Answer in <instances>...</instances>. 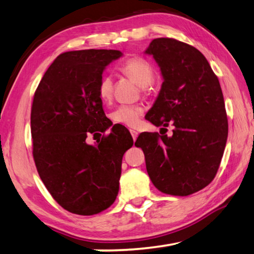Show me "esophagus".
<instances>
[{
    "label": "esophagus",
    "mask_w": 254,
    "mask_h": 254,
    "mask_svg": "<svg viewBox=\"0 0 254 254\" xmlns=\"http://www.w3.org/2000/svg\"><path fill=\"white\" fill-rule=\"evenodd\" d=\"M130 132H131V135L133 137V140H135L137 137V132L135 130H130Z\"/></svg>",
    "instance_id": "obj_1"
}]
</instances>
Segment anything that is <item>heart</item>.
<instances>
[{
	"label": "heart",
	"mask_w": 254,
	"mask_h": 254,
	"mask_svg": "<svg viewBox=\"0 0 254 254\" xmlns=\"http://www.w3.org/2000/svg\"><path fill=\"white\" fill-rule=\"evenodd\" d=\"M120 69H121L123 74L130 77L137 86L142 88L151 85L154 79V69L152 65L148 60L143 58L134 57L127 59ZM97 93L101 101L109 102L111 100L112 95H113V78H112V76L104 75L101 77L97 87ZM142 111V107L139 105L123 104L112 111L110 117L112 121L115 123L134 127L140 122Z\"/></svg>",
	"instance_id": "1"
}]
</instances>
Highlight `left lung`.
<instances>
[{"instance_id": "1", "label": "left lung", "mask_w": 254, "mask_h": 254, "mask_svg": "<svg viewBox=\"0 0 254 254\" xmlns=\"http://www.w3.org/2000/svg\"><path fill=\"white\" fill-rule=\"evenodd\" d=\"M144 54L160 68L162 85L147 119L157 127L171 124L170 137L143 132L135 147L143 150L154 187L187 196L216 175L226 145L229 124L220 81L204 55L185 42L157 38Z\"/></svg>"}]
</instances>
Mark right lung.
<instances>
[{"mask_svg": "<svg viewBox=\"0 0 254 254\" xmlns=\"http://www.w3.org/2000/svg\"><path fill=\"white\" fill-rule=\"evenodd\" d=\"M120 50L89 49L59 55L33 96V159L42 183L68 212L94 215L114 203L124 152L132 136L111 133L88 144L86 137L112 126L97 87L103 71L122 57ZM102 135V134H101Z\"/></svg>", "mask_w": 254, "mask_h": 254, "instance_id": "obj_1", "label": "right lung"}]
</instances>
